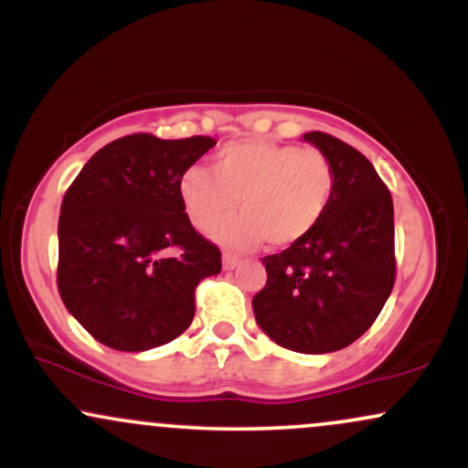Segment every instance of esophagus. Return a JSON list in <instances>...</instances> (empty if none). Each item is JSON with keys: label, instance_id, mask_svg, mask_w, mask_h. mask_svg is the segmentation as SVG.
Segmentation results:
<instances>
[{"label": "esophagus", "instance_id": "esophagus-1", "mask_svg": "<svg viewBox=\"0 0 468 468\" xmlns=\"http://www.w3.org/2000/svg\"><path fill=\"white\" fill-rule=\"evenodd\" d=\"M222 266H224V271H233V268L239 266V257L233 255V252H224Z\"/></svg>", "mask_w": 468, "mask_h": 468}]
</instances>
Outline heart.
I'll list each match as a JSON object with an SVG mask.
<instances>
[{
  "mask_svg": "<svg viewBox=\"0 0 468 468\" xmlns=\"http://www.w3.org/2000/svg\"><path fill=\"white\" fill-rule=\"evenodd\" d=\"M196 229L207 230L240 200L239 217L213 229L233 249L268 244L288 249L319 227L336 191V171L324 152L299 144L244 138L224 144L213 169L191 165L178 182Z\"/></svg>",
  "mask_w": 468,
  "mask_h": 468,
  "instance_id": "b5f03b06",
  "label": "heart"
}]
</instances>
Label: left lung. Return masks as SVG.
Returning <instances> with one entry per match:
<instances>
[{
    "mask_svg": "<svg viewBox=\"0 0 468 468\" xmlns=\"http://www.w3.org/2000/svg\"><path fill=\"white\" fill-rule=\"evenodd\" d=\"M303 141L335 165V197L308 238L261 260L268 279L252 313L277 346L327 354L365 335L391 294L394 202L361 152L324 132Z\"/></svg>",
    "mask_w": 468,
    "mask_h": 468,
    "instance_id": "8db88e82",
    "label": "left lung"
}]
</instances>
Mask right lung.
<instances>
[{
  "label": "right lung",
  "mask_w": 468,
  "mask_h": 468,
  "mask_svg": "<svg viewBox=\"0 0 468 468\" xmlns=\"http://www.w3.org/2000/svg\"><path fill=\"white\" fill-rule=\"evenodd\" d=\"M216 144L132 133L85 163L61 202L57 286L68 313L112 350L144 352L191 325L196 288L222 271L191 227L178 182Z\"/></svg>",
  "instance_id": "obj_1"
}]
</instances>
